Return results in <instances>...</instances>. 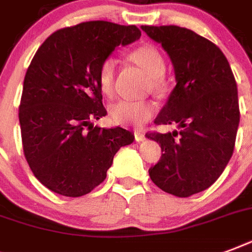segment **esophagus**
<instances>
[{
	"mask_svg": "<svg viewBox=\"0 0 252 252\" xmlns=\"http://www.w3.org/2000/svg\"><path fill=\"white\" fill-rule=\"evenodd\" d=\"M134 140L136 141H144L145 140V133L141 132V130H134Z\"/></svg>",
	"mask_w": 252,
	"mask_h": 252,
	"instance_id": "esophagus-1",
	"label": "esophagus"
}]
</instances>
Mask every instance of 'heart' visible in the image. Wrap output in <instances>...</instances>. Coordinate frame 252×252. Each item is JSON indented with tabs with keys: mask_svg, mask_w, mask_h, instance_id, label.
<instances>
[{
	"mask_svg": "<svg viewBox=\"0 0 252 252\" xmlns=\"http://www.w3.org/2000/svg\"><path fill=\"white\" fill-rule=\"evenodd\" d=\"M130 59L145 69L152 78L154 89H161L165 85L163 74L166 65L162 53L153 45H141L130 53ZM115 73H116V60L108 56L100 63L98 68V85L103 94L111 98L114 95ZM156 112V104L150 100H128L123 99L110 108V116L112 122L120 126H141L145 124Z\"/></svg>",
	"mask_w": 252,
	"mask_h": 252,
	"instance_id": "1",
	"label": "heart"
}]
</instances>
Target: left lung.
I'll list each match as a JSON object with an SVG mask.
<instances>
[{"instance_id": "1", "label": "left lung", "mask_w": 252, "mask_h": 252, "mask_svg": "<svg viewBox=\"0 0 252 252\" xmlns=\"http://www.w3.org/2000/svg\"><path fill=\"white\" fill-rule=\"evenodd\" d=\"M171 59L176 86L154 124L179 130L148 132L161 145L150 179L178 197L211 187L230 161L239 124L237 82L222 51L211 40L178 26H142Z\"/></svg>"}]
</instances>
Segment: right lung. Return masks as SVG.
Segmentation results:
<instances>
[{"mask_svg": "<svg viewBox=\"0 0 252 252\" xmlns=\"http://www.w3.org/2000/svg\"><path fill=\"white\" fill-rule=\"evenodd\" d=\"M136 26L82 22L49 35L31 60L23 82L19 124L26 161L43 186L78 197L106 179L114 156L134 134L99 128L106 116L98 68L118 45L137 40Z\"/></svg>", "mask_w": 252, "mask_h": 252, "instance_id": "1", "label": "right lung"}]
</instances>
